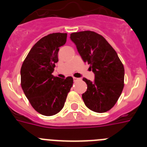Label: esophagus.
<instances>
[{
  "instance_id": "34e87169",
  "label": "esophagus",
  "mask_w": 147,
  "mask_h": 147,
  "mask_svg": "<svg viewBox=\"0 0 147 147\" xmlns=\"http://www.w3.org/2000/svg\"><path fill=\"white\" fill-rule=\"evenodd\" d=\"M73 79H74V82H76L77 80H80L79 78H76V77H73Z\"/></svg>"
}]
</instances>
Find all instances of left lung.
I'll list each match as a JSON object with an SVG mask.
<instances>
[{"label":"left lung","mask_w":147,"mask_h":147,"mask_svg":"<svg viewBox=\"0 0 147 147\" xmlns=\"http://www.w3.org/2000/svg\"><path fill=\"white\" fill-rule=\"evenodd\" d=\"M70 38L95 75L93 81L83 79L88 85L82 95L85 105L94 112H107L116 103L124 88V65L102 35L84 31L71 34Z\"/></svg>","instance_id":"1"}]
</instances>
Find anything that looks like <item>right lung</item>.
<instances>
[{
    "mask_svg": "<svg viewBox=\"0 0 147 147\" xmlns=\"http://www.w3.org/2000/svg\"><path fill=\"white\" fill-rule=\"evenodd\" d=\"M67 34L53 33L34 45L22 65L21 87L37 112L46 116L55 115L63 108L73 78L53 76L58 62L59 47L66 42Z\"/></svg>",
    "mask_w": 147,
    "mask_h": 147,
    "instance_id": "add662e5",
    "label": "right lung"
}]
</instances>
